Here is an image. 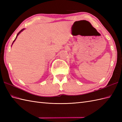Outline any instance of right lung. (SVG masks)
<instances>
[{"instance_id": "1", "label": "right lung", "mask_w": 122, "mask_h": 122, "mask_svg": "<svg viewBox=\"0 0 122 122\" xmlns=\"http://www.w3.org/2000/svg\"><path fill=\"white\" fill-rule=\"evenodd\" d=\"M24 30V29H22V30H20V31H19V32H18V34H17V37H16V38H15V39L14 40V41H15V39H16V38H17V36H18V35H19V33H20V32H21L22 31H23V30Z\"/></svg>"}]
</instances>
